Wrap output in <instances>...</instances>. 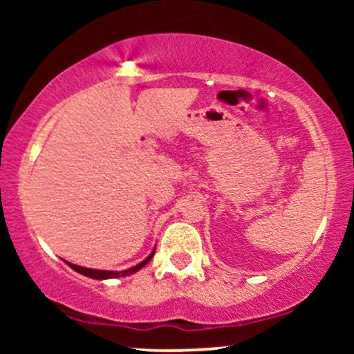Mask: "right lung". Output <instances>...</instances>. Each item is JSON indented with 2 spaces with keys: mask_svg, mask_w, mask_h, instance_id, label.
Segmentation results:
<instances>
[{
  "mask_svg": "<svg viewBox=\"0 0 354 354\" xmlns=\"http://www.w3.org/2000/svg\"><path fill=\"white\" fill-rule=\"evenodd\" d=\"M153 254H154V251H153L151 254L148 256V258L145 259V261H141L140 265H136V266L129 268V270H121V271H111V270H93V268L78 266V265H73V263H68V261H66V263L73 268V270L78 271V273H81V274L88 276V278H93V279H109V278H123V276H128V274L136 273L138 270H141V268H143L145 265H148L149 259L153 258Z\"/></svg>",
  "mask_w": 354,
  "mask_h": 354,
  "instance_id": "right-lung-1",
  "label": "right lung"
}]
</instances>
